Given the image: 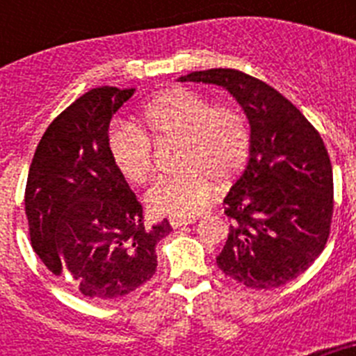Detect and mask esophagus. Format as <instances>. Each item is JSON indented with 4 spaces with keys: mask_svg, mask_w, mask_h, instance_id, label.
<instances>
[{
    "mask_svg": "<svg viewBox=\"0 0 356 356\" xmlns=\"http://www.w3.org/2000/svg\"><path fill=\"white\" fill-rule=\"evenodd\" d=\"M193 222H194V219H171L172 228H180V226L193 225Z\"/></svg>",
    "mask_w": 356,
    "mask_h": 356,
    "instance_id": "1",
    "label": "esophagus"
}]
</instances>
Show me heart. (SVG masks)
<instances>
[{
    "instance_id": "1",
    "label": "heart",
    "mask_w": 356,
    "mask_h": 356,
    "mask_svg": "<svg viewBox=\"0 0 356 356\" xmlns=\"http://www.w3.org/2000/svg\"><path fill=\"white\" fill-rule=\"evenodd\" d=\"M143 130L114 124L108 153L115 169L130 184H144L153 175L156 144L178 140L180 172L151 185L146 203L151 212L172 219H191L209 205L213 180L228 184L242 171L251 149L248 119L234 106L212 105L201 94L175 89L153 97L140 112ZM149 136V140L147 137Z\"/></svg>"
}]
</instances>
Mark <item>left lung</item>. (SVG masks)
Masks as SVG:
<instances>
[{
    "label": "left lung",
    "mask_w": 356,
    "mask_h": 356,
    "mask_svg": "<svg viewBox=\"0 0 356 356\" xmlns=\"http://www.w3.org/2000/svg\"><path fill=\"white\" fill-rule=\"evenodd\" d=\"M180 81L225 87L251 127L250 160L225 197L232 225L217 266L246 287L285 285L312 266L332 226L333 172L319 131L271 85L237 69Z\"/></svg>",
    "instance_id": "1"
}]
</instances>
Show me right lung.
I'll return each mask as SVG.
<instances>
[{
  "mask_svg": "<svg viewBox=\"0 0 356 356\" xmlns=\"http://www.w3.org/2000/svg\"><path fill=\"white\" fill-rule=\"evenodd\" d=\"M135 89L85 92L44 131L28 171L24 209L31 248L56 276L94 300H118L156 271L163 219L144 226L143 205L108 153L112 115Z\"/></svg>",
  "mask_w": 356,
  "mask_h": 356,
  "instance_id": "1",
  "label": "right lung"
}]
</instances>
